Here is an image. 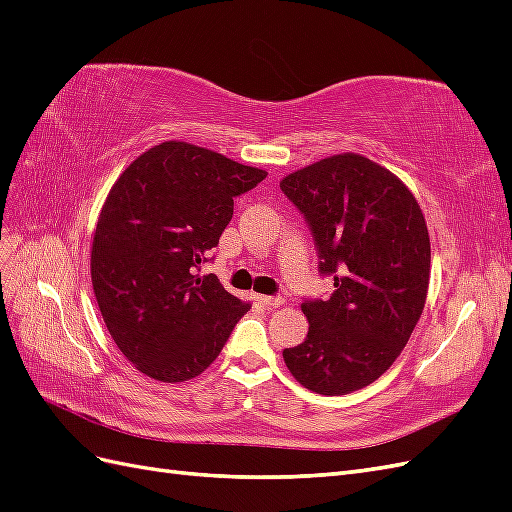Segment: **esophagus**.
<instances>
[{"label":"esophagus","instance_id":"34e87169","mask_svg":"<svg viewBox=\"0 0 512 512\" xmlns=\"http://www.w3.org/2000/svg\"><path fill=\"white\" fill-rule=\"evenodd\" d=\"M258 301L265 305V307H280V305L286 303L284 297H265V294H262V297H258Z\"/></svg>","mask_w":512,"mask_h":512}]
</instances>
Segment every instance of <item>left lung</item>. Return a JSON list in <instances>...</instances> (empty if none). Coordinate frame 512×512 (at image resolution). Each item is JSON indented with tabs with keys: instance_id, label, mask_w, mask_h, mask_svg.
Segmentation results:
<instances>
[{
	"instance_id": "8db88e82",
	"label": "left lung",
	"mask_w": 512,
	"mask_h": 512,
	"mask_svg": "<svg viewBox=\"0 0 512 512\" xmlns=\"http://www.w3.org/2000/svg\"><path fill=\"white\" fill-rule=\"evenodd\" d=\"M312 232L327 301L301 303L309 331L284 350L305 389L346 395L378 380L404 350L429 286V232L412 192L356 153L307 166L280 183Z\"/></svg>"
}]
</instances>
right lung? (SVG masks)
<instances>
[{
  "label": "right lung",
  "instance_id": "add662e5",
  "mask_svg": "<svg viewBox=\"0 0 512 512\" xmlns=\"http://www.w3.org/2000/svg\"><path fill=\"white\" fill-rule=\"evenodd\" d=\"M265 170L166 141L136 158L102 207L91 284L117 348L145 376L192 380L218 359L250 303L200 277L235 198Z\"/></svg>",
  "mask_w": 512,
  "mask_h": 512
}]
</instances>
